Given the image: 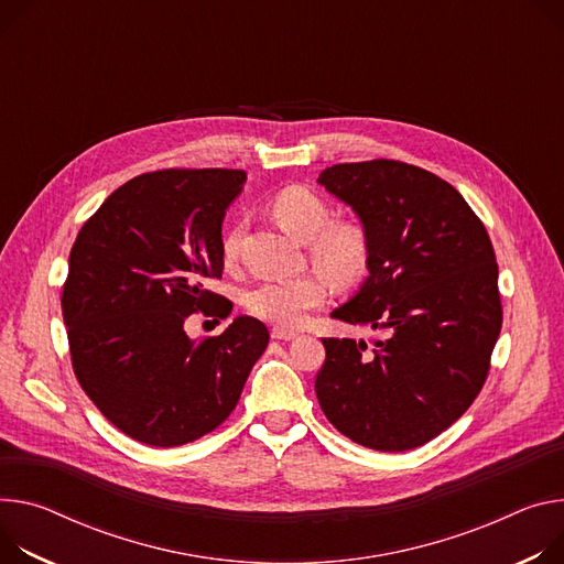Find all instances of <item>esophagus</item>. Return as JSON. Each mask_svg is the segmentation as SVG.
Returning a JSON list of instances; mask_svg holds the SVG:
<instances>
[{"instance_id":"1","label":"esophagus","mask_w":564,"mask_h":564,"mask_svg":"<svg viewBox=\"0 0 564 564\" xmlns=\"http://www.w3.org/2000/svg\"><path fill=\"white\" fill-rule=\"evenodd\" d=\"M299 333L294 330H285V328H272V339H283V341H290V339H296Z\"/></svg>"}]
</instances>
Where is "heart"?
I'll list each match as a JSON object with an SVG mask.
<instances>
[{"label": "heart", "mask_w": 564, "mask_h": 564, "mask_svg": "<svg viewBox=\"0 0 564 564\" xmlns=\"http://www.w3.org/2000/svg\"><path fill=\"white\" fill-rule=\"evenodd\" d=\"M270 212L279 227L301 242H308L313 265L337 285H352L369 270V236L357 223H330V207L322 195L305 186L279 191ZM240 245V227L225 234L223 256L231 263ZM328 283L319 274L263 281L247 292V308L263 322L296 328L308 311L324 303Z\"/></svg>", "instance_id": "obj_1"}]
</instances>
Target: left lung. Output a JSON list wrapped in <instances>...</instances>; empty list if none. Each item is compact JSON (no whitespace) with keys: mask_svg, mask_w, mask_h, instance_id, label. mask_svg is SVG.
<instances>
[{"mask_svg":"<svg viewBox=\"0 0 564 564\" xmlns=\"http://www.w3.org/2000/svg\"><path fill=\"white\" fill-rule=\"evenodd\" d=\"M360 218L369 276L333 319L382 337L322 339L315 380L326 419L380 452L419 447L479 395L501 330L486 227L452 184L393 160L337 164L317 180Z\"/></svg>","mask_w":564,"mask_h":564,"instance_id":"left-lung-1","label":"left lung"}]
</instances>
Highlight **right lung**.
<instances>
[{
    "label": "right lung",
    "mask_w": 564,
    "mask_h": 564,
    "mask_svg": "<svg viewBox=\"0 0 564 564\" xmlns=\"http://www.w3.org/2000/svg\"><path fill=\"white\" fill-rule=\"evenodd\" d=\"M245 171L145 173L117 188L83 225L63 290L74 373L130 438L175 447L214 432L238 404L270 341L263 322L236 317L218 337L191 339L202 311L227 319L223 220Z\"/></svg>",
    "instance_id": "add662e5"
}]
</instances>
